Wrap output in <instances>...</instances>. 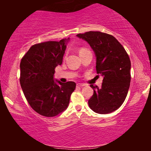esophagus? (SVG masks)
<instances>
[{"instance_id":"34e87169","label":"esophagus","mask_w":151,"mask_h":151,"mask_svg":"<svg viewBox=\"0 0 151 151\" xmlns=\"http://www.w3.org/2000/svg\"><path fill=\"white\" fill-rule=\"evenodd\" d=\"M85 84H80V83H78L77 84V86H79V87H82V86H84Z\"/></svg>"}]
</instances>
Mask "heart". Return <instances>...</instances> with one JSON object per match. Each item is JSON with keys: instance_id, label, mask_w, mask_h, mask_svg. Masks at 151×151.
<instances>
[{"instance_id": "obj_1", "label": "heart", "mask_w": 151, "mask_h": 151, "mask_svg": "<svg viewBox=\"0 0 151 151\" xmlns=\"http://www.w3.org/2000/svg\"><path fill=\"white\" fill-rule=\"evenodd\" d=\"M88 51V49H85V48H82V49L80 50V53H84V52H85V51Z\"/></svg>"}]
</instances>
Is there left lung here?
<instances>
[{"label":"left lung","mask_w":151,"mask_h":151,"mask_svg":"<svg viewBox=\"0 0 151 151\" xmlns=\"http://www.w3.org/2000/svg\"><path fill=\"white\" fill-rule=\"evenodd\" d=\"M85 40L96 55V71L104 78L102 86L91 84L93 94L88 106L100 114L112 113L124 102L131 82V60L127 51L112 35L101 32L78 34Z\"/></svg>","instance_id":"1"}]
</instances>
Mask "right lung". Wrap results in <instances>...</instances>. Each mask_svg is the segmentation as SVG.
Returning <instances> with one entry per match:
<instances>
[{
  "instance_id": "right-lung-1",
  "label": "right lung",
  "mask_w": 151,
  "mask_h": 151,
  "mask_svg": "<svg viewBox=\"0 0 151 151\" xmlns=\"http://www.w3.org/2000/svg\"><path fill=\"white\" fill-rule=\"evenodd\" d=\"M67 40L32 45L20 61L22 91L30 106L42 116L54 117L65 111L76 88L74 82L53 80L55 67L63 63Z\"/></svg>"
}]
</instances>
